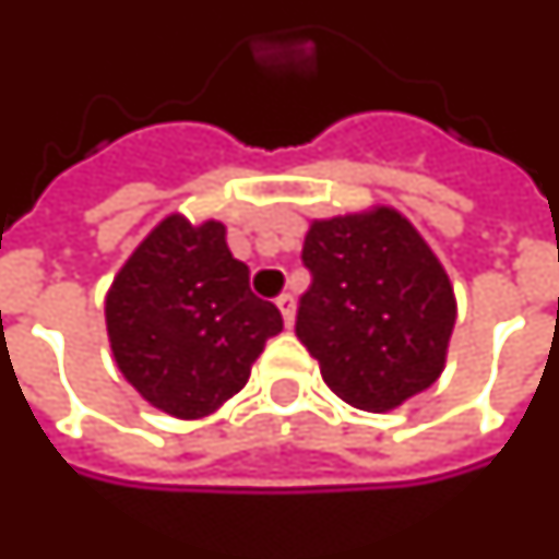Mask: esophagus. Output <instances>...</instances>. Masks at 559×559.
I'll use <instances>...</instances> for the list:
<instances>
[{"instance_id":"1","label":"esophagus","mask_w":559,"mask_h":559,"mask_svg":"<svg viewBox=\"0 0 559 559\" xmlns=\"http://www.w3.org/2000/svg\"><path fill=\"white\" fill-rule=\"evenodd\" d=\"M275 302H278L281 318H284V323H287V326H293V318H296V299H293L290 293H281Z\"/></svg>"}]
</instances>
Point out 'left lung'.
I'll return each instance as SVG.
<instances>
[{"instance_id":"8db88e82","label":"left lung","mask_w":559,"mask_h":559,"mask_svg":"<svg viewBox=\"0 0 559 559\" xmlns=\"http://www.w3.org/2000/svg\"><path fill=\"white\" fill-rule=\"evenodd\" d=\"M302 263L311 287L296 335L335 396L390 412L436 384L456 320L454 287L396 209L314 221Z\"/></svg>"}]
</instances>
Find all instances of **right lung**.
Segmentation results:
<instances>
[{
	"mask_svg": "<svg viewBox=\"0 0 559 559\" xmlns=\"http://www.w3.org/2000/svg\"><path fill=\"white\" fill-rule=\"evenodd\" d=\"M117 369L154 408L197 420L236 396L281 311L253 296L248 266L226 248V226L159 221L105 296Z\"/></svg>",
	"mask_w": 559,
	"mask_h": 559,
	"instance_id": "1",
	"label": "right lung"
}]
</instances>
